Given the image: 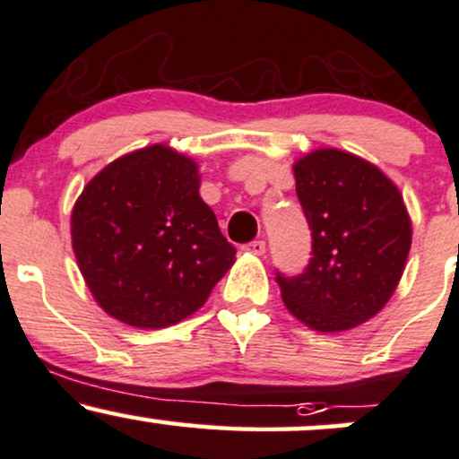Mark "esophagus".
<instances>
[{"label":"esophagus","instance_id":"34e87169","mask_svg":"<svg viewBox=\"0 0 459 459\" xmlns=\"http://www.w3.org/2000/svg\"><path fill=\"white\" fill-rule=\"evenodd\" d=\"M244 250L252 252V255H263V252H265V241H263V239L250 241V244L244 246Z\"/></svg>","mask_w":459,"mask_h":459}]
</instances>
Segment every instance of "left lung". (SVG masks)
<instances>
[{
    "label": "left lung",
    "mask_w": 459,
    "mask_h": 459,
    "mask_svg": "<svg viewBox=\"0 0 459 459\" xmlns=\"http://www.w3.org/2000/svg\"><path fill=\"white\" fill-rule=\"evenodd\" d=\"M313 250L302 273L276 270L284 307L319 332L365 324L393 296L412 241L403 198L376 166L319 149L296 166Z\"/></svg>",
    "instance_id": "obj_1"
}]
</instances>
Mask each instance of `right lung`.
Masks as SVG:
<instances>
[{"label":"right lung","mask_w":459,"mask_h":459,"mask_svg":"<svg viewBox=\"0 0 459 459\" xmlns=\"http://www.w3.org/2000/svg\"><path fill=\"white\" fill-rule=\"evenodd\" d=\"M189 157L152 144L120 157L83 187L73 250L105 313L166 328L203 307L235 263V246L198 194Z\"/></svg>","instance_id":"1"}]
</instances>
